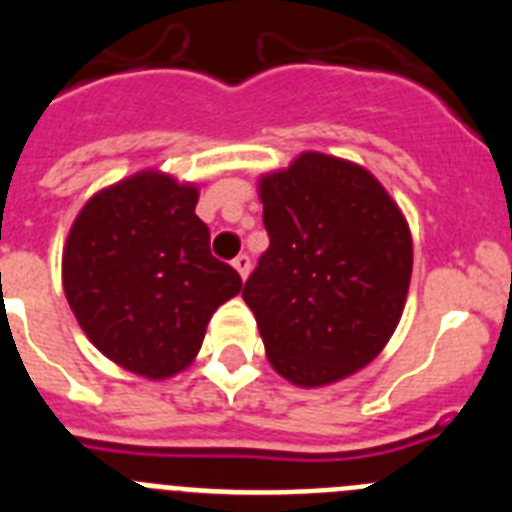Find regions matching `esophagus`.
Returning <instances> with one entry per match:
<instances>
[{"label":"esophagus","instance_id":"obj_1","mask_svg":"<svg viewBox=\"0 0 512 512\" xmlns=\"http://www.w3.org/2000/svg\"><path fill=\"white\" fill-rule=\"evenodd\" d=\"M233 266L238 269L241 279H246L248 271H251V256H248V253H238V256L233 259Z\"/></svg>","mask_w":512,"mask_h":512}]
</instances>
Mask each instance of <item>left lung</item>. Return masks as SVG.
Instances as JSON below:
<instances>
[{"label": "left lung", "instance_id": "left-lung-1", "mask_svg": "<svg viewBox=\"0 0 512 512\" xmlns=\"http://www.w3.org/2000/svg\"><path fill=\"white\" fill-rule=\"evenodd\" d=\"M269 248L243 287L271 366L320 387L374 359L400 323L413 271L402 212L366 169L302 153L261 179Z\"/></svg>", "mask_w": 512, "mask_h": 512}]
</instances>
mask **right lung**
<instances>
[{
    "label": "right lung",
    "mask_w": 512,
    "mask_h": 512,
    "mask_svg": "<svg viewBox=\"0 0 512 512\" xmlns=\"http://www.w3.org/2000/svg\"><path fill=\"white\" fill-rule=\"evenodd\" d=\"M194 207L197 189L146 171L94 194L66 241L63 289L81 330L143 377L189 366L212 312L243 287Z\"/></svg>",
    "instance_id": "right-lung-1"
}]
</instances>
